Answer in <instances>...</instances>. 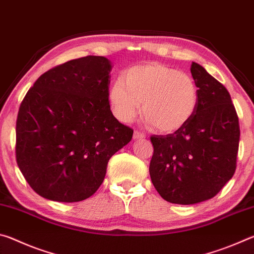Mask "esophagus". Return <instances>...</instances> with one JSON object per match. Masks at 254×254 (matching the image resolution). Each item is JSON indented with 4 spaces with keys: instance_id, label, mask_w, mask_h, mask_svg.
Instances as JSON below:
<instances>
[{
    "instance_id": "obj_1",
    "label": "esophagus",
    "mask_w": 254,
    "mask_h": 254,
    "mask_svg": "<svg viewBox=\"0 0 254 254\" xmlns=\"http://www.w3.org/2000/svg\"><path fill=\"white\" fill-rule=\"evenodd\" d=\"M145 135L143 134V133H141L139 131H135L134 133H133V139L134 140H142L144 139Z\"/></svg>"
}]
</instances>
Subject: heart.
Masks as SVG:
<instances>
[{
  "instance_id": "obj_1",
  "label": "heart",
  "mask_w": 254,
  "mask_h": 254,
  "mask_svg": "<svg viewBox=\"0 0 254 254\" xmlns=\"http://www.w3.org/2000/svg\"><path fill=\"white\" fill-rule=\"evenodd\" d=\"M109 101L119 121L128 123L140 112L154 130L175 133L190 121L199 102L196 81L158 63L133 66L112 84Z\"/></svg>"
}]
</instances>
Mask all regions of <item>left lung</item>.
<instances>
[{
	"label": "left lung",
	"instance_id": "left-lung-1",
	"mask_svg": "<svg viewBox=\"0 0 254 254\" xmlns=\"http://www.w3.org/2000/svg\"><path fill=\"white\" fill-rule=\"evenodd\" d=\"M190 72L199 91L195 115L173 134L151 136V182L163 199L180 205L213 198L225 186L235 173L240 141L227 89L197 63Z\"/></svg>",
	"mask_w": 254,
	"mask_h": 254
}]
</instances>
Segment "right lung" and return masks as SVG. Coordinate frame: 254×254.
<instances>
[{"label":"right lung","mask_w":254,"mask_h":254,"mask_svg":"<svg viewBox=\"0 0 254 254\" xmlns=\"http://www.w3.org/2000/svg\"><path fill=\"white\" fill-rule=\"evenodd\" d=\"M112 64L101 56L67 62L36 80L16 120V162L44 198L74 203L91 197L110 158L130 142L109 102Z\"/></svg>","instance_id":"right-lung-1"}]
</instances>
